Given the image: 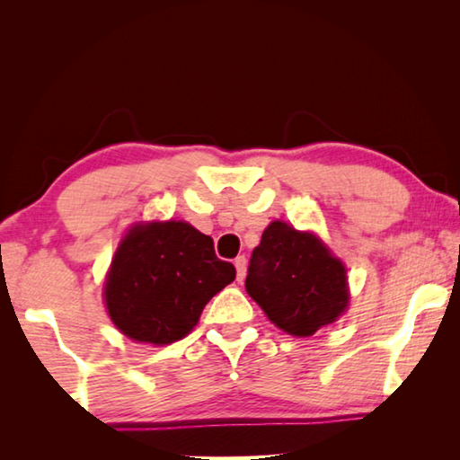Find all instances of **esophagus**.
I'll use <instances>...</instances> for the list:
<instances>
[{"mask_svg":"<svg viewBox=\"0 0 460 460\" xmlns=\"http://www.w3.org/2000/svg\"><path fill=\"white\" fill-rule=\"evenodd\" d=\"M235 270H237V282H243L245 270H247L245 255H239V258H235Z\"/></svg>","mask_w":460,"mask_h":460,"instance_id":"obj_1","label":"esophagus"}]
</instances>
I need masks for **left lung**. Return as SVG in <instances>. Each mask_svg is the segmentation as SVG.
<instances>
[{
	"label": "left lung",
	"mask_w": 460,
	"mask_h": 460,
	"mask_svg": "<svg viewBox=\"0 0 460 460\" xmlns=\"http://www.w3.org/2000/svg\"><path fill=\"white\" fill-rule=\"evenodd\" d=\"M245 290L294 337H313L349 306L347 270L314 233L271 221L249 260Z\"/></svg>",
	"instance_id": "left-lung-1"
}]
</instances>
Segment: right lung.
Here are the masks:
<instances>
[{
	"label": "right lung",
	"mask_w": 460,
	"mask_h": 460,
	"mask_svg": "<svg viewBox=\"0 0 460 460\" xmlns=\"http://www.w3.org/2000/svg\"><path fill=\"white\" fill-rule=\"evenodd\" d=\"M233 279V263L217 258L213 239L190 223H137L107 271L105 306L126 337L170 345L197 326L207 302Z\"/></svg>",
	"instance_id": "1"
}]
</instances>
